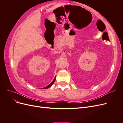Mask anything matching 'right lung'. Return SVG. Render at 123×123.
I'll use <instances>...</instances> for the list:
<instances>
[{
	"label": "right lung",
	"instance_id": "right-lung-1",
	"mask_svg": "<svg viewBox=\"0 0 123 123\" xmlns=\"http://www.w3.org/2000/svg\"><path fill=\"white\" fill-rule=\"evenodd\" d=\"M55 80H56V77L54 78V80L52 81L51 82V83L50 84V85H49L48 86H47V87H44V88H43V89H47V88H49V87H50L53 84V83H54V81H55Z\"/></svg>",
	"mask_w": 123,
	"mask_h": 123
}]
</instances>
